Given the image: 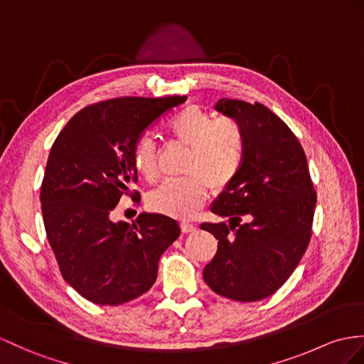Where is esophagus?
Wrapping results in <instances>:
<instances>
[{"mask_svg":"<svg viewBox=\"0 0 364 364\" xmlns=\"http://www.w3.org/2000/svg\"><path fill=\"white\" fill-rule=\"evenodd\" d=\"M181 230L183 233H193V232H196V225H193L190 223H182Z\"/></svg>","mask_w":364,"mask_h":364,"instance_id":"1","label":"esophagus"}]
</instances>
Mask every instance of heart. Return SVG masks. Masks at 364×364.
Wrapping results in <instances>:
<instances>
[{
	"mask_svg": "<svg viewBox=\"0 0 364 364\" xmlns=\"http://www.w3.org/2000/svg\"><path fill=\"white\" fill-rule=\"evenodd\" d=\"M170 134L190 146L185 170L188 174L164 181L149 193L148 207L165 216L188 219L211 190H223L235 179L244 159V134L235 120H213L199 106H187L168 122ZM136 171L146 179L156 174V145L148 134L141 136L132 153Z\"/></svg>",
	"mask_w": 364,
	"mask_h": 364,
	"instance_id": "obj_1",
	"label": "heart"
}]
</instances>
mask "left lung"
<instances>
[{"label":"left lung","mask_w":364,"mask_h":364,"mask_svg":"<svg viewBox=\"0 0 364 364\" xmlns=\"http://www.w3.org/2000/svg\"><path fill=\"white\" fill-rule=\"evenodd\" d=\"M215 109L241 127L245 149L235 179L210 207L228 225H200L219 241L203 281L220 296L250 303L274 294L296 269L312 233L316 194L303 148L277 114L232 99H220ZM242 215L247 225L238 224Z\"/></svg>","instance_id":"left-lung-1"}]
</instances>
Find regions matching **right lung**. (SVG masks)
Listing matches in <instances>:
<instances>
[{"instance_id":"right-lung-1","label":"right lung","mask_w":364,"mask_h":364,"mask_svg":"<svg viewBox=\"0 0 364 364\" xmlns=\"http://www.w3.org/2000/svg\"><path fill=\"white\" fill-rule=\"evenodd\" d=\"M187 97H120L77 112L50 148L41 183L44 228L65 281L100 306H119L151 289L159 259L181 235L177 220L111 213L137 171L132 153L154 120ZM137 193V191H136Z\"/></svg>"}]
</instances>
